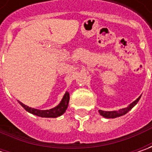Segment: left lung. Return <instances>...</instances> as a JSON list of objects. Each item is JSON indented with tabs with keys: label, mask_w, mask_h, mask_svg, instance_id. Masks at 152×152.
<instances>
[{
	"label": "left lung",
	"mask_w": 152,
	"mask_h": 152,
	"mask_svg": "<svg viewBox=\"0 0 152 152\" xmlns=\"http://www.w3.org/2000/svg\"><path fill=\"white\" fill-rule=\"evenodd\" d=\"M140 99V96L137 98L135 101L134 102H132L131 104L129 106V107H127L125 108H123V109H120L118 111H113V112H107V111H102V110H99V113L100 114L102 115V117H104V118H118V117H120V116H123V115H124L127 113H129L130 110H131L132 108L134 107L136 104H137V102H139V100Z\"/></svg>",
	"instance_id": "8db88e82"
}]
</instances>
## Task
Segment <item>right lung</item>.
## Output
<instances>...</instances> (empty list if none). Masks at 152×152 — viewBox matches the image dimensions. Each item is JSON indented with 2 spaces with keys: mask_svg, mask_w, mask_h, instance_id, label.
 <instances>
[{
  "mask_svg": "<svg viewBox=\"0 0 152 152\" xmlns=\"http://www.w3.org/2000/svg\"><path fill=\"white\" fill-rule=\"evenodd\" d=\"M69 102V93L66 92L63 98L61 99V102L54 108H51L49 110H39V109H34V108L28 107V106L24 105L23 103L19 102L20 105L26 110L27 112L36 115L39 117L42 118H57L64 113L67 110V106Z\"/></svg>",
  "mask_w": 152,
  "mask_h": 152,
  "instance_id": "obj_1",
  "label": "right lung"
}]
</instances>
